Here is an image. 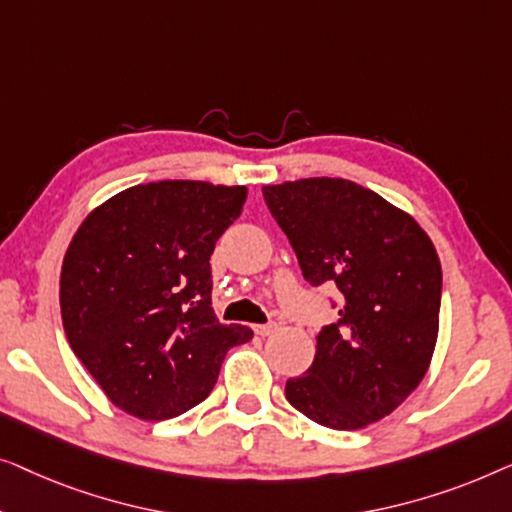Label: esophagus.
I'll list each match as a JSON object with an SVG mask.
<instances>
[{
	"label": "esophagus",
	"mask_w": 512,
	"mask_h": 512,
	"mask_svg": "<svg viewBox=\"0 0 512 512\" xmlns=\"http://www.w3.org/2000/svg\"><path fill=\"white\" fill-rule=\"evenodd\" d=\"M255 331L259 336H271V334H276V331H278V322H269V325H257Z\"/></svg>",
	"instance_id": "34e87169"
}]
</instances>
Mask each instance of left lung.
Here are the masks:
<instances>
[{
    "mask_svg": "<svg viewBox=\"0 0 512 512\" xmlns=\"http://www.w3.org/2000/svg\"><path fill=\"white\" fill-rule=\"evenodd\" d=\"M304 278L341 292L336 325L285 399L308 420L364 429L397 410L427 376L441 313V259L403 208L345 178L262 187Z\"/></svg>",
    "mask_w": 512,
    "mask_h": 512,
    "instance_id": "obj_1",
    "label": "left lung"
}]
</instances>
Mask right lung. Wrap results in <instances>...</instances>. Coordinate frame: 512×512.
<instances>
[{
	"mask_svg": "<svg viewBox=\"0 0 512 512\" xmlns=\"http://www.w3.org/2000/svg\"><path fill=\"white\" fill-rule=\"evenodd\" d=\"M246 197V185H134L76 229L62 259V325L74 355L127 415L157 422L199 406L227 350L253 338L250 327L215 318L208 264Z\"/></svg>",
	"mask_w": 512,
	"mask_h": 512,
	"instance_id": "1",
	"label": "right lung"
}]
</instances>
